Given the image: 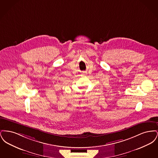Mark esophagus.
Listing matches in <instances>:
<instances>
[{
  "label": "esophagus",
  "mask_w": 158,
  "mask_h": 158,
  "mask_svg": "<svg viewBox=\"0 0 158 158\" xmlns=\"http://www.w3.org/2000/svg\"><path fill=\"white\" fill-rule=\"evenodd\" d=\"M86 73H85V72L83 73V75H86Z\"/></svg>",
  "instance_id": "34e87169"
}]
</instances>
